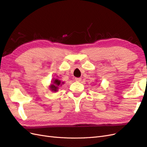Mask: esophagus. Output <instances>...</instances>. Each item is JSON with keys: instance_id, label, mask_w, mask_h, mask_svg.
Masks as SVG:
<instances>
[{"instance_id": "34e87169", "label": "esophagus", "mask_w": 147, "mask_h": 147, "mask_svg": "<svg viewBox=\"0 0 147 147\" xmlns=\"http://www.w3.org/2000/svg\"><path fill=\"white\" fill-rule=\"evenodd\" d=\"M75 80H76V82H80V81H81V78H75Z\"/></svg>"}]
</instances>
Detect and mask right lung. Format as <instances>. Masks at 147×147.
<instances>
[{
	"label": "right lung",
	"mask_w": 147,
	"mask_h": 147,
	"mask_svg": "<svg viewBox=\"0 0 147 147\" xmlns=\"http://www.w3.org/2000/svg\"><path fill=\"white\" fill-rule=\"evenodd\" d=\"M64 84V82H61V80H58V79H55L53 80L52 84L50 86V89L53 92L58 91V86H61L62 84Z\"/></svg>",
	"instance_id": "1"
}]
</instances>
